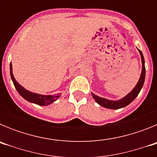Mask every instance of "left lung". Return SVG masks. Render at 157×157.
<instances>
[{
    "label": "left lung",
    "mask_w": 157,
    "mask_h": 157,
    "mask_svg": "<svg viewBox=\"0 0 157 157\" xmlns=\"http://www.w3.org/2000/svg\"><path fill=\"white\" fill-rule=\"evenodd\" d=\"M138 52H139L140 55H141V75H140L139 79H138V83L136 84L135 86L134 87L132 90L130 91L128 94L123 97V98L120 100H117V101H112V100H109L106 99V98H101V97H98L96 94H94V93H91L92 94V97L94 98V99L95 100V101L98 105H100L101 106L104 107V108H106V109H122V108H124V107L127 106L128 105H130L134 99H135L137 97H138V94L141 91V88L143 87L144 82H145V59H144L143 54L141 52V50L138 49Z\"/></svg>",
    "instance_id": "left-lung-1"
}]
</instances>
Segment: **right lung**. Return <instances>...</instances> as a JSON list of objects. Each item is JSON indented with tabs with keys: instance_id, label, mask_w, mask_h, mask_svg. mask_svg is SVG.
<instances>
[{
	"instance_id": "add662e5",
	"label": "right lung",
	"mask_w": 157,
	"mask_h": 157,
	"mask_svg": "<svg viewBox=\"0 0 157 157\" xmlns=\"http://www.w3.org/2000/svg\"><path fill=\"white\" fill-rule=\"evenodd\" d=\"M10 75L12 80L13 82V84L16 87V90L18 91L22 98H24L26 101H29L30 103L36 104L37 105H41V106H46V105H51L53 103L54 101L59 99V97L61 94H57L56 95H42V94H38L36 93L30 92L27 90L23 86H22L19 82L16 80L15 77L12 73V63H10Z\"/></svg>"
}]
</instances>
